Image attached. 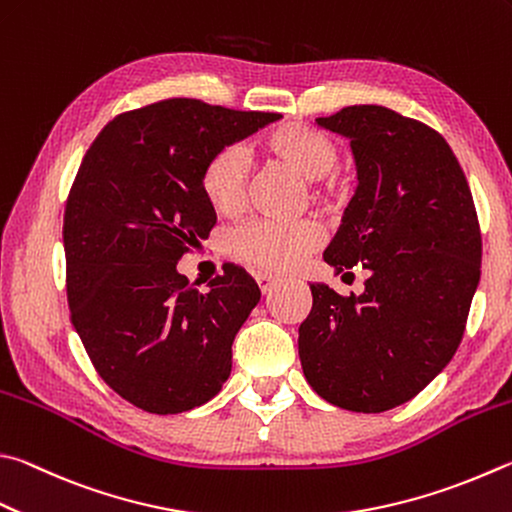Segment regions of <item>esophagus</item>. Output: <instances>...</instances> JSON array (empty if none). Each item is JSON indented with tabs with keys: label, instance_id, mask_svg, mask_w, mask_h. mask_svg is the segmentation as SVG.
I'll list each match as a JSON object with an SVG mask.
<instances>
[{
	"label": "esophagus",
	"instance_id": "1",
	"mask_svg": "<svg viewBox=\"0 0 512 512\" xmlns=\"http://www.w3.org/2000/svg\"><path fill=\"white\" fill-rule=\"evenodd\" d=\"M255 282H257V286H259V291H262L264 295L271 293V288L277 284L275 277H273V275H266V273H257V275H255Z\"/></svg>",
	"mask_w": 512,
	"mask_h": 512
}]
</instances>
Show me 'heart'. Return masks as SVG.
I'll return each instance as SVG.
<instances>
[{"label": "heart", "instance_id": "b5f03b06", "mask_svg": "<svg viewBox=\"0 0 512 512\" xmlns=\"http://www.w3.org/2000/svg\"><path fill=\"white\" fill-rule=\"evenodd\" d=\"M259 147L268 159L309 181V190L318 201L327 206L345 201V181L331 174L338 163V145L327 134L302 123H282L259 138ZM201 188L212 210L224 217L237 215L244 208L248 190L246 154L239 147H226L212 156L203 170ZM320 241L322 232L313 221H253L232 232L228 253L259 271L286 273L313 253Z\"/></svg>", "mask_w": 512, "mask_h": 512}]
</instances>
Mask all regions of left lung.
I'll return each instance as SVG.
<instances>
[{"label":"left lung","mask_w":512,"mask_h":512,"mask_svg":"<svg viewBox=\"0 0 512 512\" xmlns=\"http://www.w3.org/2000/svg\"><path fill=\"white\" fill-rule=\"evenodd\" d=\"M320 127L349 138L358 188L324 262L369 271L360 295L311 284L302 369L342 410L378 414L425 389L452 360L481 277V230L457 156L436 129L380 105Z\"/></svg>","instance_id":"left-lung-1"}]
</instances>
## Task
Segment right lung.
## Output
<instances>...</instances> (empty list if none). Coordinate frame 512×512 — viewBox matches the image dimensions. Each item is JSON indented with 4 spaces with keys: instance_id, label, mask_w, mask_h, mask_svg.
<instances>
[{
    "instance_id": "obj_1",
    "label": "right lung",
    "mask_w": 512,
    "mask_h": 512,
    "mask_svg": "<svg viewBox=\"0 0 512 512\" xmlns=\"http://www.w3.org/2000/svg\"><path fill=\"white\" fill-rule=\"evenodd\" d=\"M282 118L192 98L116 116L64 208L71 322L100 378L141 410L179 414L219 394L259 286L224 266L206 293L176 271L217 224L201 176L215 154Z\"/></svg>"
}]
</instances>
